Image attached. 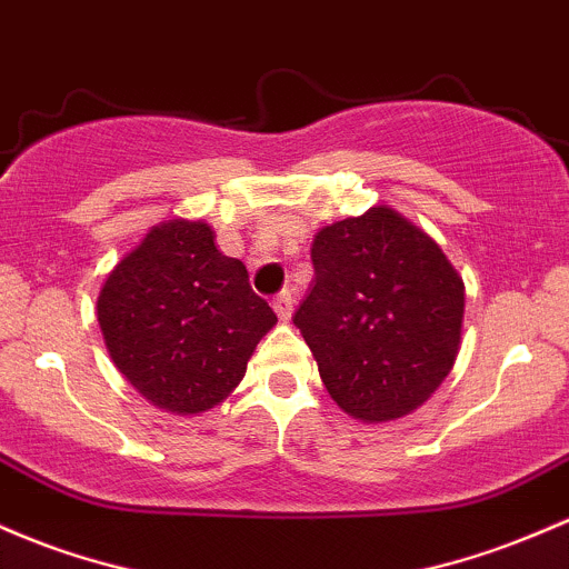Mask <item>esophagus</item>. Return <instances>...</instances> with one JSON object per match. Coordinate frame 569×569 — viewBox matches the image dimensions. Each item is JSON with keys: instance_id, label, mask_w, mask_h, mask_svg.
<instances>
[{"instance_id": "obj_1", "label": "esophagus", "mask_w": 569, "mask_h": 569, "mask_svg": "<svg viewBox=\"0 0 569 569\" xmlns=\"http://www.w3.org/2000/svg\"><path fill=\"white\" fill-rule=\"evenodd\" d=\"M272 308L280 321H289L291 313H295V297H291V291H280V295L272 299Z\"/></svg>"}]
</instances>
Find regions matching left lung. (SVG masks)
I'll use <instances>...</instances> for the list:
<instances>
[{
  "label": "left lung",
  "mask_w": 569,
  "mask_h": 569,
  "mask_svg": "<svg viewBox=\"0 0 569 569\" xmlns=\"http://www.w3.org/2000/svg\"><path fill=\"white\" fill-rule=\"evenodd\" d=\"M295 327L323 386L367 423L413 413L459 353L465 283L440 246L391 208L321 229Z\"/></svg>",
  "instance_id": "obj_1"
}]
</instances>
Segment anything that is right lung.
<instances>
[{
	"label": "right lung",
	"mask_w": 569,
	"mask_h": 569,
	"mask_svg": "<svg viewBox=\"0 0 569 569\" xmlns=\"http://www.w3.org/2000/svg\"><path fill=\"white\" fill-rule=\"evenodd\" d=\"M108 351L142 397L170 413L210 410L246 376L278 321L240 259L202 221L159 223L116 264L97 302Z\"/></svg>",
	"instance_id": "obj_1"
}]
</instances>
